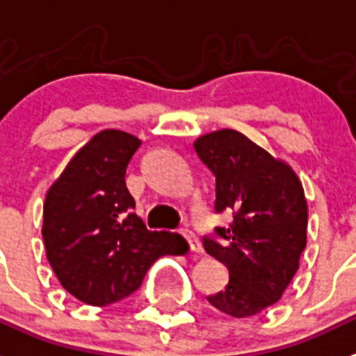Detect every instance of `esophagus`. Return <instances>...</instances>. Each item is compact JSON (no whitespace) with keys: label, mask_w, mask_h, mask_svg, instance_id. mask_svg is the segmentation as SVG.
I'll return each instance as SVG.
<instances>
[{"label":"esophagus","mask_w":356,"mask_h":356,"mask_svg":"<svg viewBox=\"0 0 356 356\" xmlns=\"http://www.w3.org/2000/svg\"><path fill=\"white\" fill-rule=\"evenodd\" d=\"M180 234L185 238V242L189 243L191 251L196 252V254H202L204 252V249H202V243L198 242V238H196V234L191 231V229H180Z\"/></svg>","instance_id":"esophagus-1"}]
</instances>
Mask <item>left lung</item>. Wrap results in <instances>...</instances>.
I'll use <instances>...</instances> for the list:
<instances>
[{
    "instance_id": "left-lung-1",
    "label": "left lung",
    "mask_w": 356,
    "mask_h": 356,
    "mask_svg": "<svg viewBox=\"0 0 356 356\" xmlns=\"http://www.w3.org/2000/svg\"><path fill=\"white\" fill-rule=\"evenodd\" d=\"M195 151L216 180L214 213L233 214L229 227L202 236L207 254L229 271L227 286L207 300L234 318L257 315L280 300L305 249L302 184L289 165L233 129L198 138Z\"/></svg>"
}]
</instances>
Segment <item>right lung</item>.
<instances>
[{
	"mask_svg": "<svg viewBox=\"0 0 356 356\" xmlns=\"http://www.w3.org/2000/svg\"><path fill=\"white\" fill-rule=\"evenodd\" d=\"M140 145L123 131L98 132L47 193V258L61 286L85 304L122 300L142 286L158 258L187 251L180 234L149 231L132 213L125 171Z\"/></svg>",
	"mask_w": 356,
	"mask_h": 356,
	"instance_id": "obj_1",
	"label": "right lung"
}]
</instances>
